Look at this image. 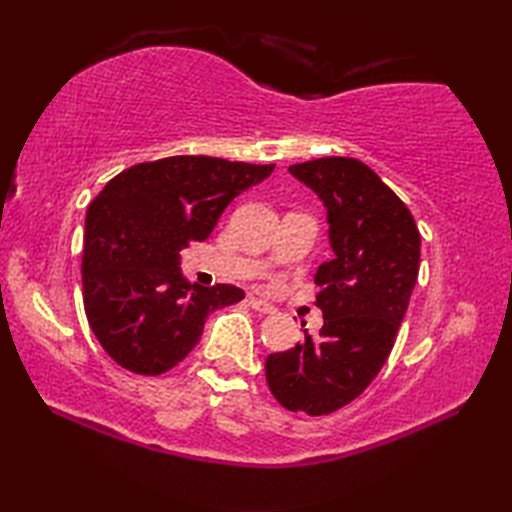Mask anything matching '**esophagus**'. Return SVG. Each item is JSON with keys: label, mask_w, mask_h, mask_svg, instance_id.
<instances>
[{"label": "esophagus", "mask_w": 512, "mask_h": 512, "mask_svg": "<svg viewBox=\"0 0 512 512\" xmlns=\"http://www.w3.org/2000/svg\"><path fill=\"white\" fill-rule=\"evenodd\" d=\"M248 305L253 307L255 311H259V314H275V311H277L273 305H268L266 300H259V298H255V296L248 298Z\"/></svg>", "instance_id": "1"}]
</instances>
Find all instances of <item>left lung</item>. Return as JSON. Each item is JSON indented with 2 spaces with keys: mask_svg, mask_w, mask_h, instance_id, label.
<instances>
[{
  "mask_svg": "<svg viewBox=\"0 0 512 512\" xmlns=\"http://www.w3.org/2000/svg\"><path fill=\"white\" fill-rule=\"evenodd\" d=\"M327 210L334 259L318 266L316 339L268 354L266 381L284 409L327 415L366 391L395 345L420 268V232L400 198L354 158L293 164Z\"/></svg>",
  "mask_w": 512,
  "mask_h": 512,
  "instance_id": "8db88e82",
  "label": "left lung"
}]
</instances>
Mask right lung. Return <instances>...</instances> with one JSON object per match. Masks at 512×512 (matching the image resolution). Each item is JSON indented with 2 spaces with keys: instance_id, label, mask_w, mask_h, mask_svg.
Instances as JSON below:
<instances>
[{
  "instance_id": "1",
  "label": "right lung",
  "mask_w": 512,
  "mask_h": 512,
  "mask_svg": "<svg viewBox=\"0 0 512 512\" xmlns=\"http://www.w3.org/2000/svg\"><path fill=\"white\" fill-rule=\"evenodd\" d=\"M275 164L173 155L121 171L85 214L83 305L101 348L121 368L162 375L201 341L205 318L235 305L232 284L198 287L180 250L205 241L216 221Z\"/></svg>"
}]
</instances>
